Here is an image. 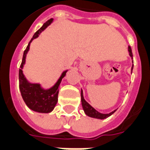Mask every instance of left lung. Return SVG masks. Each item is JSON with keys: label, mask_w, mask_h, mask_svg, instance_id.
I'll return each instance as SVG.
<instances>
[{"label": "left lung", "mask_w": 150, "mask_h": 150, "mask_svg": "<svg viewBox=\"0 0 150 150\" xmlns=\"http://www.w3.org/2000/svg\"><path fill=\"white\" fill-rule=\"evenodd\" d=\"M128 52L129 55L131 57V59H133V53H132L131 47L129 46L128 47ZM133 64H134V61H133ZM133 68H134V64L132 65L131 67V74L132 71H133ZM81 102H82V106H83V109L84 110V113L86 114V115L89 116L91 117H94V118H98V119H105L106 117H110V115H112L114 113H115L117 110H115L114 111L110 112L109 114H103V113H100L98 110L90 105L89 103H87L85 99H84L83 97V90H81Z\"/></svg>", "instance_id": "1"}]
</instances>
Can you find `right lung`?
<instances>
[{"instance_id": "add662e5", "label": "right lung", "mask_w": 150, "mask_h": 150, "mask_svg": "<svg viewBox=\"0 0 150 150\" xmlns=\"http://www.w3.org/2000/svg\"><path fill=\"white\" fill-rule=\"evenodd\" d=\"M53 22V19H50L46 23L43 24V26L34 34L29 44H28L26 49L24 50L22 63L19 70V87L21 93V96L24 99V103L27 106L33 111L38 113H50L55 108L56 103L58 102L59 86L60 85L61 81L65 77L66 73L68 70H66L62 72L60 77L58 79L57 82L52 87L48 89H44L40 83H30L27 79L25 78L23 68H24L26 56L30 48V44L34 39L38 37L43 31L46 29L50 24Z\"/></svg>"}]
</instances>
